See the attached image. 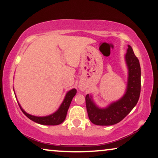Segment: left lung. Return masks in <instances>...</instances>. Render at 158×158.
Here are the masks:
<instances>
[{
	"label": "left lung",
	"mask_w": 158,
	"mask_h": 158,
	"mask_svg": "<svg viewBox=\"0 0 158 158\" xmlns=\"http://www.w3.org/2000/svg\"><path fill=\"white\" fill-rule=\"evenodd\" d=\"M125 56L127 68V83L125 94L120 99L111 102L105 107L95 104L93 96H85L86 108L88 118L93 124L97 125H113L120 122L138 103L141 87V70L140 62L135 56L130 45Z\"/></svg>",
	"instance_id": "1"
}]
</instances>
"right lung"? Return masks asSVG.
<instances>
[{"instance_id":"right-lung-1","label":"right lung","mask_w":158,"mask_h":158,"mask_svg":"<svg viewBox=\"0 0 158 158\" xmlns=\"http://www.w3.org/2000/svg\"><path fill=\"white\" fill-rule=\"evenodd\" d=\"M75 94H76V90H75V88H73L70 90L68 91V93H66L65 98H64L63 101L62 103H61L60 107H59V108L52 114H51V115L47 116H42V117H40V116L32 115H30L28 113H27L22 108V107L20 106L19 102H18V103L23 113L30 120H33L34 122L37 123L38 124L40 125H57L62 123L63 121L65 120L66 115H67L68 113V110L69 108L73 98Z\"/></svg>"}]
</instances>
